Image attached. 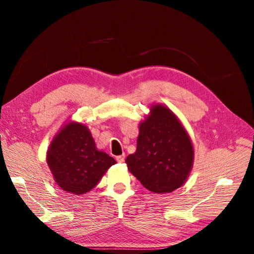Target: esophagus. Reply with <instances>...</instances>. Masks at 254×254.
I'll list each match as a JSON object with an SVG mask.
<instances>
[{"label": "esophagus", "instance_id": "esophagus-1", "mask_svg": "<svg viewBox=\"0 0 254 254\" xmlns=\"http://www.w3.org/2000/svg\"><path fill=\"white\" fill-rule=\"evenodd\" d=\"M125 159H126V155H125V154L116 156V161H117L118 163H124Z\"/></svg>", "mask_w": 254, "mask_h": 254}]
</instances>
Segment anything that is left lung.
I'll return each mask as SVG.
<instances>
[{
  "label": "left lung",
  "instance_id": "1",
  "mask_svg": "<svg viewBox=\"0 0 254 254\" xmlns=\"http://www.w3.org/2000/svg\"><path fill=\"white\" fill-rule=\"evenodd\" d=\"M191 140L177 116L164 105L151 107L139 126L137 150L126 164L148 190L172 192L188 179L193 164Z\"/></svg>",
  "mask_w": 254,
  "mask_h": 254
}]
</instances>
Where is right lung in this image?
I'll return each mask as SVG.
<instances>
[{"label":"right lung","instance_id":"1","mask_svg":"<svg viewBox=\"0 0 254 254\" xmlns=\"http://www.w3.org/2000/svg\"><path fill=\"white\" fill-rule=\"evenodd\" d=\"M47 164L57 184L69 193L84 194L99 183L115 159L96 147L88 127L69 123L52 140Z\"/></svg>","mask_w":254,"mask_h":254}]
</instances>
